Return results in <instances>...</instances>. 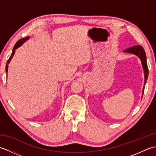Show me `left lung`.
Here are the masks:
<instances>
[{"mask_svg": "<svg viewBox=\"0 0 156 156\" xmlns=\"http://www.w3.org/2000/svg\"><path fill=\"white\" fill-rule=\"evenodd\" d=\"M125 53H129V54H134L135 55H137V57L140 59V60L141 62V64H142V67H143L144 69V86L143 88V92H142V95L144 94V88H145V85L146 84V82L148 78V68H147V59H146V54H145V52L144 51V48L141 47V45H135L133 46V47L129 48L123 51Z\"/></svg>", "mask_w": 156, "mask_h": 156, "instance_id": "8db88e82", "label": "left lung"}]
</instances>
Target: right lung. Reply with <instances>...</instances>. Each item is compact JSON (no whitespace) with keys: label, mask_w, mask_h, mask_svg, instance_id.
<instances>
[{"label":"right lung","mask_w":156,"mask_h":156,"mask_svg":"<svg viewBox=\"0 0 156 156\" xmlns=\"http://www.w3.org/2000/svg\"><path fill=\"white\" fill-rule=\"evenodd\" d=\"M29 39V37H28V36H27V37H25V38H22V39H19V40L16 43L15 45V46H14V48H13L12 54H11V56H10L9 59H8L7 62H6V72H8L9 64L10 62H11V59L12 58L13 55H14V54H15V49H17L19 47H20V46H21V45H22V44H24V43H25L26 41H27V40H28Z\"/></svg>","instance_id":"right-lung-1"}]
</instances>
